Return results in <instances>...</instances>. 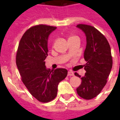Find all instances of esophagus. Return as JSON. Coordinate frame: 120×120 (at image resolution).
Masks as SVG:
<instances>
[{
  "label": "esophagus",
  "instance_id": "34e87169",
  "mask_svg": "<svg viewBox=\"0 0 120 120\" xmlns=\"http://www.w3.org/2000/svg\"><path fill=\"white\" fill-rule=\"evenodd\" d=\"M68 75L69 76H73L74 75V73L73 72H72V71H68Z\"/></svg>",
  "mask_w": 120,
  "mask_h": 120
}]
</instances>
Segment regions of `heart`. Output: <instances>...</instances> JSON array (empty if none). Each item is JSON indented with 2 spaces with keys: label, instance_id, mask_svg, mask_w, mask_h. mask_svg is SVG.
Listing matches in <instances>:
<instances>
[{
  "label": "heart",
  "instance_id": "1",
  "mask_svg": "<svg viewBox=\"0 0 120 120\" xmlns=\"http://www.w3.org/2000/svg\"><path fill=\"white\" fill-rule=\"evenodd\" d=\"M73 37H70L69 38H69H73Z\"/></svg>",
  "mask_w": 120,
  "mask_h": 120
}]
</instances>
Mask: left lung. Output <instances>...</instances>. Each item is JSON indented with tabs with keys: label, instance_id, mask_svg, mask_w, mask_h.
Returning <instances> with one entry per match:
<instances>
[{
	"label": "left lung",
	"instance_id": "8db88e82",
	"mask_svg": "<svg viewBox=\"0 0 120 120\" xmlns=\"http://www.w3.org/2000/svg\"><path fill=\"white\" fill-rule=\"evenodd\" d=\"M76 26L85 33L87 40L83 55L87 62L83 65L86 73L84 76L75 73L82 79L76 92L81 98L90 100L98 96L107 83L112 67L111 47L105 36L94 27L86 24Z\"/></svg>",
	"mask_w": 120,
	"mask_h": 120
}]
</instances>
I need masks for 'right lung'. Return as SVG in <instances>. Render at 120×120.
Listing matches in <instances>:
<instances>
[{
  "label": "right lung",
  "instance_id": "obj_1",
  "mask_svg": "<svg viewBox=\"0 0 120 120\" xmlns=\"http://www.w3.org/2000/svg\"><path fill=\"white\" fill-rule=\"evenodd\" d=\"M56 27L39 24L30 27L20 40L16 64L21 80L33 96L42 103L54 100L58 85L68 75L63 68L50 70L45 68L47 39Z\"/></svg>",
  "mask_w": 120,
  "mask_h": 120
}]
</instances>
